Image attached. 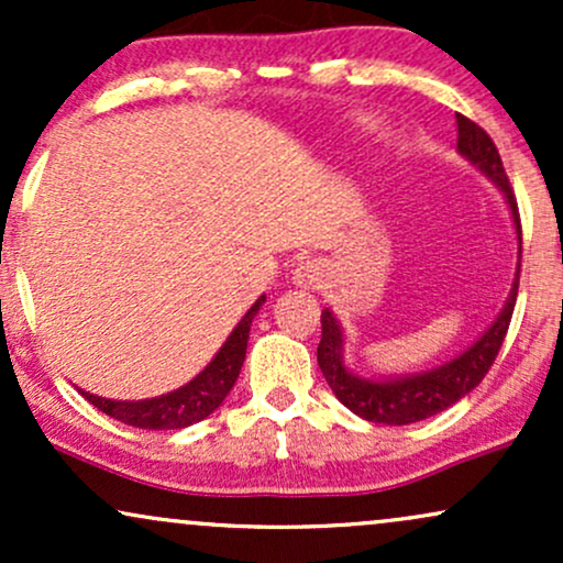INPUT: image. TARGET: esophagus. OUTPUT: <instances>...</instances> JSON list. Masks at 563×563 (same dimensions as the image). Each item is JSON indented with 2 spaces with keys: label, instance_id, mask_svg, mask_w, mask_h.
Here are the masks:
<instances>
[{
  "label": "esophagus",
  "instance_id": "obj_1",
  "mask_svg": "<svg viewBox=\"0 0 563 563\" xmlns=\"http://www.w3.org/2000/svg\"><path fill=\"white\" fill-rule=\"evenodd\" d=\"M322 277H325V269H322V264L318 260L299 262V267L294 269V283H296V286H301V288L318 286Z\"/></svg>",
  "mask_w": 563,
  "mask_h": 563
}]
</instances>
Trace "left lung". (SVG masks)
Segmentation results:
<instances>
[{
	"mask_svg": "<svg viewBox=\"0 0 563 563\" xmlns=\"http://www.w3.org/2000/svg\"><path fill=\"white\" fill-rule=\"evenodd\" d=\"M457 121V153L479 169L484 177L493 179V185L506 198L510 219H514L516 238H519V264H516L514 286L503 309L497 312L493 325L484 331L479 339L461 354L448 360V363L429 367V371L418 373H402V376H378L365 378L349 371L344 363V331L341 322L331 312V307L322 309V339L318 346V365L325 376L328 386H331L339 402L349 407L354 416L365 418L371 423H386V426H407L426 421V418L437 416V412L448 410L457 399L466 397L482 384L487 371L493 367L497 352H500L503 339H506L510 314H514L516 290H519V267H521V222L519 209H516L514 190L503 169L500 153H497L495 142L482 126L468 121L466 115L455 113Z\"/></svg>",
	"mask_w": 563,
	"mask_h": 563,
	"instance_id": "obj_1",
	"label": "left lung"
}]
</instances>
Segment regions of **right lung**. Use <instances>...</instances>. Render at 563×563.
I'll list each match as a JSON object with an SVG mask.
<instances>
[{"mask_svg": "<svg viewBox=\"0 0 563 563\" xmlns=\"http://www.w3.org/2000/svg\"><path fill=\"white\" fill-rule=\"evenodd\" d=\"M264 301H267V296H260V299L254 301V307L243 314L235 328H232L228 341L219 346L214 360H211L196 378H190L185 386H179V389L166 391L161 394V397L151 399H108L84 389L79 391L97 407V410L115 418V421L134 426V429H185V426L203 421V418H209L211 412L224 402V397H228L232 386H235L238 376H241L245 346H249L251 322H254L256 312H260Z\"/></svg>", "mask_w": 563, "mask_h": 563, "instance_id": "1", "label": "right lung"}]
</instances>
